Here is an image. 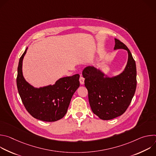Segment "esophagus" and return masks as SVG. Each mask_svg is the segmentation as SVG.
<instances>
[{
    "label": "esophagus",
    "mask_w": 156,
    "mask_h": 156,
    "mask_svg": "<svg viewBox=\"0 0 156 156\" xmlns=\"http://www.w3.org/2000/svg\"><path fill=\"white\" fill-rule=\"evenodd\" d=\"M80 83L81 84H83L84 83V78L81 75L80 78Z\"/></svg>",
    "instance_id": "34e87169"
}]
</instances>
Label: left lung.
Masks as SVG:
<instances>
[{
  "mask_svg": "<svg viewBox=\"0 0 156 156\" xmlns=\"http://www.w3.org/2000/svg\"><path fill=\"white\" fill-rule=\"evenodd\" d=\"M115 51L124 49L128 52L127 63L122 73L109 76L101 69L91 66L83 71L91 110L104 120L122 115L130 104L136 87L135 61L123 42L115 39Z\"/></svg>",
  "mask_w": 156,
  "mask_h": 156,
  "instance_id": "left-lung-1",
  "label": "left lung"
}]
</instances>
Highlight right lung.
<instances>
[{
  "label": "right lung",
  "instance_id": "right-lung-1",
  "mask_svg": "<svg viewBox=\"0 0 156 156\" xmlns=\"http://www.w3.org/2000/svg\"><path fill=\"white\" fill-rule=\"evenodd\" d=\"M28 48L20 58L16 84L18 93L28 112L44 122H55L66 114L72 98L80 86V75L59 78L54 84L35 87L25 79L22 66Z\"/></svg>",
  "mask_w": 156,
  "mask_h": 156
}]
</instances>
